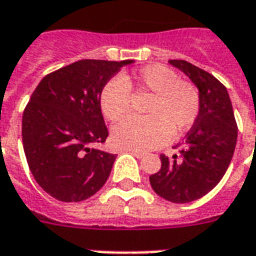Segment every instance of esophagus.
I'll list each match as a JSON object with an SVG mask.
<instances>
[{
    "mask_svg": "<svg viewBox=\"0 0 256 256\" xmlns=\"http://www.w3.org/2000/svg\"><path fill=\"white\" fill-rule=\"evenodd\" d=\"M130 153H131V154H134V156H135V158H145V153H142V152L130 150Z\"/></svg>",
    "mask_w": 256,
    "mask_h": 256,
    "instance_id": "34e87169",
    "label": "esophagus"
}]
</instances>
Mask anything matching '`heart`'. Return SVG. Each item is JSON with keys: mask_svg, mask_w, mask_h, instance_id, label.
<instances>
[{"mask_svg": "<svg viewBox=\"0 0 256 256\" xmlns=\"http://www.w3.org/2000/svg\"><path fill=\"white\" fill-rule=\"evenodd\" d=\"M131 89L152 93L146 117H130L114 126L112 142L125 150L148 152L167 144L172 135H181L196 122L200 111L198 89L180 80L164 65H148L139 71L111 78L100 92V108L116 122L131 110Z\"/></svg>", "mask_w": 256, "mask_h": 256, "instance_id": "b5f03b06", "label": "heart"}]
</instances>
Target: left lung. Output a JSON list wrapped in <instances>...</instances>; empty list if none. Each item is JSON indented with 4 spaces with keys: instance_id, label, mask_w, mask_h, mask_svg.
I'll return each instance as SVG.
<instances>
[{
    "instance_id": "1",
    "label": "left lung",
    "mask_w": 256,
    "mask_h": 256,
    "mask_svg": "<svg viewBox=\"0 0 256 256\" xmlns=\"http://www.w3.org/2000/svg\"><path fill=\"white\" fill-rule=\"evenodd\" d=\"M168 62L198 88L200 111L186 139L178 145V154L172 158L162 154V168L149 181L158 196L186 204L202 198L223 178L237 144V122L224 84L184 60Z\"/></svg>"
}]
</instances>
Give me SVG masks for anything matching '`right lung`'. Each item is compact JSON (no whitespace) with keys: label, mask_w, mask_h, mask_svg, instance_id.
Instances as JSON below:
<instances>
[{"label":"right lung","mask_w":256,"mask_h":256,"mask_svg":"<svg viewBox=\"0 0 256 256\" xmlns=\"http://www.w3.org/2000/svg\"><path fill=\"white\" fill-rule=\"evenodd\" d=\"M132 62L80 60L37 84L24 111L22 140L33 177L52 198L80 202L106 184L116 154L89 148L108 136L100 92Z\"/></svg>","instance_id":"right-lung-1"}]
</instances>
